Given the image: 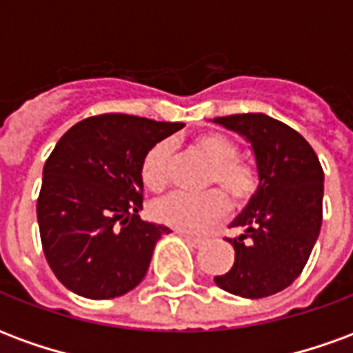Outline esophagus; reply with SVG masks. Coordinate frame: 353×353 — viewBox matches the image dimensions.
<instances>
[{"label":"esophagus","instance_id":"1","mask_svg":"<svg viewBox=\"0 0 353 353\" xmlns=\"http://www.w3.org/2000/svg\"><path fill=\"white\" fill-rule=\"evenodd\" d=\"M183 240L187 242L189 245H192V248H200V245L204 244V240L202 238H196V236H191V234H183Z\"/></svg>","mask_w":353,"mask_h":353}]
</instances>
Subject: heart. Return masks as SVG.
Wrapping results in <instances>:
<instances>
[{
	"label": "heart",
	"instance_id": "b5f03b06",
	"mask_svg": "<svg viewBox=\"0 0 353 353\" xmlns=\"http://www.w3.org/2000/svg\"><path fill=\"white\" fill-rule=\"evenodd\" d=\"M194 147L212 164L208 174V185H219L227 199L234 206H242L252 199L259 187L257 168L250 162L240 161L234 139L225 134H204L194 141ZM174 159V143L162 139L154 143L141 161V179L151 191H161L168 183L170 170ZM227 212V200L219 191H208L202 194L170 192L151 204L154 221L168 225L183 232H200L221 219Z\"/></svg>",
	"mask_w": 353,
	"mask_h": 353
}]
</instances>
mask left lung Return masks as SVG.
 <instances>
[{
    "instance_id": "left-lung-1",
    "label": "left lung",
    "mask_w": 353,
    "mask_h": 353,
    "mask_svg": "<svg viewBox=\"0 0 353 353\" xmlns=\"http://www.w3.org/2000/svg\"><path fill=\"white\" fill-rule=\"evenodd\" d=\"M215 124L244 136L252 145L259 187L229 227L234 265L215 276L232 295L263 299L289 288L303 272L321 229L323 170L310 143L265 113L217 117Z\"/></svg>"
}]
</instances>
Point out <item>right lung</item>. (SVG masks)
Listing matches in <instances>:
<instances>
[{"instance_id": "obj_1", "label": "right lung", "mask_w": 353, "mask_h": 353, "mask_svg": "<svg viewBox=\"0 0 353 353\" xmlns=\"http://www.w3.org/2000/svg\"><path fill=\"white\" fill-rule=\"evenodd\" d=\"M183 123L108 113L81 121L45 162L37 223L47 263L65 288L115 299L145 278L170 229L141 221V161Z\"/></svg>"}]
</instances>
